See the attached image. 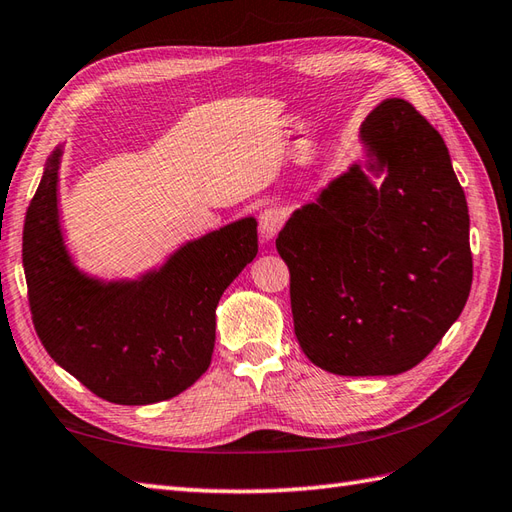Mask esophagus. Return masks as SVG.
<instances>
[{
  "label": "esophagus",
  "mask_w": 512,
  "mask_h": 512,
  "mask_svg": "<svg viewBox=\"0 0 512 512\" xmlns=\"http://www.w3.org/2000/svg\"><path fill=\"white\" fill-rule=\"evenodd\" d=\"M283 227V213L277 209H266L261 211L259 216V233L264 240H272L279 233V229Z\"/></svg>",
  "instance_id": "esophagus-1"
}]
</instances>
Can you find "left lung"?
I'll return each instance as SVG.
<instances>
[{
  "instance_id": "left-lung-1",
  "label": "left lung",
  "mask_w": 512,
  "mask_h": 512,
  "mask_svg": "<svg viewBox=\"0 0 512 512\" xmlns=\"http://www.w3.org/2000/svg\"><path fill=\"white\" fill-rule=\"evenodd\" d=\"M360 137L366 163L296 209L277 251L307 358L336 375H399L469 299V209L443 137L410 102L384 100ZM368 171H384L383 185Z\"/></svg>"
}]
</instances>
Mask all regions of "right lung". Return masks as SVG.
Wrapping results in <instances>:
<instances>
[{"mask_svg": "<svg viewBox=\"0 0 512 512\" xmlns=\"http://www.w3.org/2000/svg\"><path fill=\"white\" fill-rule=\"evenodd\" d=\"M45 163L23 224V270L34 329L50 358L120 406L176 397L211 364L222 292L257 255L244 218L187 242L137 281H100L71 261L58 222V165Z\"/></svg>", "mask_w": 512, "mask_h": 512, "instance_id": "1", "label": "right lung"}]
</instances>
